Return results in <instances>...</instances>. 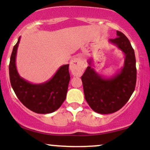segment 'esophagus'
<instances>
[{"instance_id":"34e87169","label":"esophagus","mask_w":150,"mask_h":150,"mask_svg":"<svg viewBox=\"0 0 150 150\" xmlns=\"http://www.w3.org/2000/svg\"><path fill=\"white\" fill-rule=\"evenodd\" d=\"M70 67L74 75L80 76L83 73L86 65L82 58L80 56H77L72 58L70 63Z\"/></svg>"}]
</instances>
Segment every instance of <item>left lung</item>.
Wrapping results in <instances>:
<instances>
[{
	"instance_id": "left-lung-1",
	"label": "left lung",
	"mask_w": 150,
	"mask_h": 150,
	"mask_svg": "<svg viewBox=\"0 0 150 150\" xmlns=\"http://www.w3.org/2000/svg\"><path fill=\"white\" fill-rule=\"evenodd\" d=\"M116 39L108 42L116 46L125 55L123 68L111 77L99 75L92 68V60L81 77L85 97L95 112L108 114L118 111L128 102L135 90L137 70L134 50L128 39L116 32Z\"/></svg>"
}]
</instances>
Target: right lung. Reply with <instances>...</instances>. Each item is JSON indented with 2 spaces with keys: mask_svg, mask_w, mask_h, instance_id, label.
Masks as SVG:
<instances>
[{
  "mask_svg": "<svg viewBox=\"0 0 150 150\" xmlns=\"http://www.w3.org/2000/svg\"><path fill=\"white\" fill-rule=\"evenodd\" d=\"M20 37L13 47L9 65L10 80L12 87L22 104L37 113H50L60 108L66 98L70 77L69 64L58 68L49 80L33 84L19 75L16 68L17 51Z\"/></svg>",
  "mask_w": 150,
  "mask_h": 150,
  "instance_id": "right-lung-1",
  "label": "right lung"
}]
</instances>
